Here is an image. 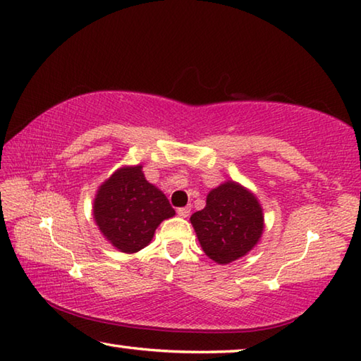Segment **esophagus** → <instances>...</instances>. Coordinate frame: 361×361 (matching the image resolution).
<instances>
[{"instance_id": "34e87169", "label": "esophagus", "mask_w": 361, "mask_h": 361, "mask_svg": "<svg viewBox=\"0 0 361 361\" xmlns=\"http://www.w3.org/2000/svg\"><path fill=\"white\" fill-rule=\"evenodd\" d=\"M190 206H187V207H180V209H178V215L179 216H182V219H187V216L190 215Z\"/></svg>"}]
</instances>
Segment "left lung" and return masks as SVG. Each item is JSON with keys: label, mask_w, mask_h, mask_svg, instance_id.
<instances>
[{"label": "left lung", "mask_w": 361, "mask_h": 361, "mask_svg": "<svg viewBox=\"0 0 361 361\" xmlns=\"http://www.w3.org/2000/svg\"><path fill=\"white\" fill-rule=\"evenodd\" d=\"M190 221L204 253L221 265L247 256L264 231L261 202L235 180L210 190L206 207L190 216Z\"/></svg>", "instance_id": "8db88e82"}]
</instances>
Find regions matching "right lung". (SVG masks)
I'll list each match as a JSON object with an SVG mask.
<instances>
[{
	"label": "right lung",
	"instance_id": "add662e5",
	"mask_svg": "<svg viewBox=\"0 0 361 361\" xmlns=\"http://www.w3.org/2000/svg\"><path fill=\"white\" fill-rule=\"evenodd\" d=\"M174 215L161 190L146 180L142 165L118 168L99 185L92 202L100 234L127 255L147 247L159 224Z\"/></svg>",
	"mask_w": 361,
	"mask_h": 361
}]
</instances>
